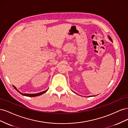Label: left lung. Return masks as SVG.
<instances>
[{
  "mask_svg": "<svg viewBox=\"0 0 128 128\" xmlns=\"http://www.w3.org/2000/svg\"><path fill=\"white\" fill-rule=\"evenodd\" d=\"M108 38H109V39L112 42V38H111V37L110 36H108Z\"/></svg>",
  "mask_w": 128,
  "mask_h": 128,
  "instance_id": "8db88e82",
  "label": "left lung"
}]
</instances>
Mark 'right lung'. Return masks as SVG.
<instances>
[{
    "instance_id": "obj_1",
    "label": "right lung",
    "mask_w": 128,
    "mask_h": 128,
    "mask_svg": "<svg viewBox=\"0 0 128 128\" xmlns=\"http://www.w3.org/2000/svg\"><path fill=\"white\" fill-rule=\"evenodd\" d=\"M13 87L15 89V90H16L19 93H20V94H21L22 95H24V96H31V97H33V96H40V95H42V94H44L45 92H46V91H47L48 90H48H45V91H43V92H40V93H37V94H22V93H21L20 91H19L18 89L16 88L15 87V86H13Z\"/></svg>"
}]
</instances>
